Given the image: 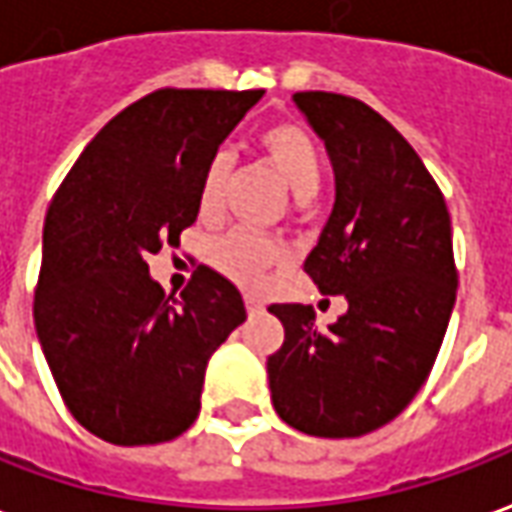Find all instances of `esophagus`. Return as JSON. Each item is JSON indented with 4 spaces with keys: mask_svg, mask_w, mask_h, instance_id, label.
I'll list each match as a JSON object with an SVG mask.
<instances>
[{
    "mask_svg": "<svg viewBox=\"0 0 512 512\" xmlns=\"http://www.w3.org/2000/svg\"><path fill=\"white\" fill-rule=\"evenodd\" d=\"M244 302H246V310H249V316H260V313H263V302H260L257 296H252V293H246Z\"/></svg>",
    "mask_w": 512,
    "mask_h": 512,
    "instance_id": "1",
    "label": "esophagus"
}]
</instances>
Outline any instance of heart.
Returning a JSON list of instances; mask_svg holds the SVG:
<instances>
[{
  "mask_svg": "<svg viewBox=\"0 0 512 512\" xmlns=\"http://www.w3.org/2000/svg\"><path fill=\"white\" fill-rule=\"evenodd\" d=\"M257 144L268 166L280 174L296 199H310L316 194L318 182H321V157H318L313 138L302 127H296L291 121H277L260 132ZM224 182H227V160L219 155L207 163L199 180L196 207L202 219H216L221 213ZM277 260H280L277 246L244 230L227 232L210 246V263L219 268L224 277H230L244 288L260 285L268 268Z\"/></svg>",
  "mask_w": 512,
  "mask_h": 512,
  "instance_id": "b5f03b06",
  "label": "heart"
}]
</instances>
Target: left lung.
Segmentation results:
<instances>
[{
	"instance_id": "1",
	"label": "left lung",
	"mask_w": 512,
	"mask_h": 512,
	"mask_svg": "<svg viewBox=\"0 0 512 512\" xmlns=\"http://www.w3.org/2000/svg\"><path fill=\"white\" fill-rule=\"evenodd\" d=\"M293 105L335 174V205L305 271L349 307L327 330L310 305L268 307L285 327L268 388L293 430L360 438L430 377L457 296L452 219L416 149L377 110L327 91H299Z\"/></svg>"
}]
</instances>
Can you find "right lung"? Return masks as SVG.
Returning a JSON list of instances; mask_svg holds the SVG:
<instances>
[{"mask_svg":"<svg viewBox=\"0 0 512 512\" xmlns=\"http://www.w3.org/2000/svg\"><path fill=\"white\" fill-rule=\"evenodd\" d=\"M260 96L163 88L138 99L85 146L49 205L35 332L71 416L102 441L182 435L210 357L246 321L219 271L199 266L174 299L146 257L180 246L202 171Z\"/></svg>","mask_w":512,"mask_h":512,"instance_id":"right-lung-1","label":"right lung"}]
</instances>
